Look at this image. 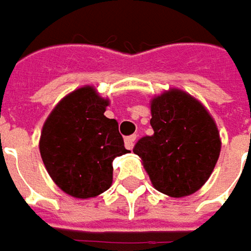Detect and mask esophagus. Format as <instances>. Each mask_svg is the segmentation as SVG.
I'll return each mask as SVG.
<instances>
[{
  "label": "esophagus",
  "instance_id": "34e87169",
  "mask_svg": "<svg viewBox=\"0 0 251 251\" xmlns=\"http://www.w3.org/2000/svg\"><path fill=\"white\" fill-rule=\"evenodd\" d=\"M137 140V134H132V135H128L127 138H126V147L128 148V150H132V147H134V142Z\"/></svg>",
  "mask_w": 251,
  "mask_h": 251
}]
</instances>
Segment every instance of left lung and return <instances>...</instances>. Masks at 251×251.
<instances>
[{"mask_svg":"<svg viewBox=\"0 0 251 251\" xmlns=\"http://www.w3.org/2000/svg\"><path fill=\"white\" fill-rule=\"evenodd\" d=\"M152 135L134 145L153 187L170 197H184L201 187L217 165L221 141L204 106L173 89L151 104Z\"/></svg>","mask_w":251,"mask_h":251,"instance_id":"left-lung-1","label":"left lung"}]
</instances>
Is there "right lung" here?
<instances>
[{
    "instance_id": "add662e5",
    "label": "right lung",
    "mask_w": 251,
    "mask_h": 251,
    "mask_svg": "<svg viewBox=\"0 0 251 251\" xmlns=\"http://www.w3.org/2000/svg\"><path fill=\"white\" fill-rule=\"evenodd\" d=\"M109 101L91 86L60 101L46 120L40 155L50 177L76 198L99 196L111 186L113 160L127 153L119 123L104 116Z\"/></svg>"
}]
</instances>
